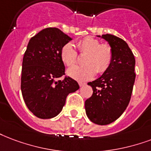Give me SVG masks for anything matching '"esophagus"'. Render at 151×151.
Returning <instances> with one entry per match:
<instances>
[{"label":"esophagus","instance_id":"34e87169","mask_svg":"<svg viewBox=\"0 0 151 151\" xmlns=\"http://www.w3.org/2000/svg\"><path fill=\"white\" fill-rule=\"evenodd\" d=\"M86 83H84V82H79V86L80 87H82V86H86Z\"/></svg>","mask_w":151,"mask_h":151}]
</instances>
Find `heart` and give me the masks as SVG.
I'll return each mask as SVG.
<instances>
[{
  "label": "heart",
  "mask_w": 151,
  "mask_h": 151,
  "mask_svg": "<svg viewBox=\"0 0 151 151\" xmlns=\"http://www.w3.org/2000/svg\"><path fill=\"white\" fill-rule=\"evenodd\" d=\"M79 52L86 54L84 58L85 65H76L67 70L68 76L78 81H86L93 78L96 71L103 73L110 67L112 62L113 53L110 45L100 44V41L95 38L88 36L77 43ZM60 57L63 63L67 66H72L78 61V53L72 43H66L60 51Z\"/></svg>",
  "instance_id": "heart-1"
}]
</instances>
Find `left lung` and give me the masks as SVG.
I'll return each mask as SVG.
<instances>
[{"label":"left lung","instance_id":"1","mask_svg":"<svg viewBox=\"0 0 151 151\" xmlns=\"http://www.w3.org/2000/svg\"><path fill=\"white\" fill-rule=\"evenodd\" d=\"M106 40L112 49L110 67L99 78L88 85L93 93L85 102L87 116L98 125L116 120L125 111L131 100L135 80V59L124 40L110 34L97 35Z\"/></svg>","mask_w":151,"mask_h":151}]
</instances>
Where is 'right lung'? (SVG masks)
<instances>
[{
	"instance_id": "add662e5",
	"label": "right lung",
	"mask_w": 151,
	"mask_h": 151,
	"mask_svg": "<svg viewBox=\"0 0 151 151\" xmlns=\"http://www.w3.org/2000/svg\"><path fill=\"white\" fill-rule=\"evenodd\" d=\"M70 40L57 27H47L31 38L27 44L22 63L21 92L28 109L38 118L58 116L68 94L79 88L70 77L57 81L65 73L61 49Z\"/></svg>"
}]
</instances>
